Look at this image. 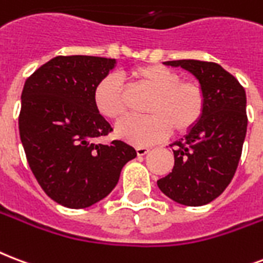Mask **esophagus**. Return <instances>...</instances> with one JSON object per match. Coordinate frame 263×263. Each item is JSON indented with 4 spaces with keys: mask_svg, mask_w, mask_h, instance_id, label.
Returning a JSON list of instances; mask_svg holds the SVG:
<instances>
[{
    "mask_svg": "<svg viewBox=\"0 0 263 263\" xmlns=\"http://www.w3.org/2000/svg\"><path fill=\"white\" fill-rule=\"evenodd\" d=\"M147 152H149V147H146V146H138L136 147V154L138 156H145Z\"/></svg>",
    "mask_w": 263,
    "mask_h": 263,
    "instance_id": "obj_1",
    "label": "esophagus"
}]
</instances>
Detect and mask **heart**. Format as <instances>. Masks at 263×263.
I'll use <instances>...</instances> for the list:
<instances>
[{
    "label": "heart",
    "instance_id": "b5f03b06",
    "mask_svg": "<svg viewBox=\"0 0 263 263\" xmlns=\"http://www.w3.org/2000/svg\"><path fill=\"white\" fill-rule=\"evenodd\" d=\"M131 77L140 87L149 89L153 96L147 105L150 116L128 118L118 124L120 138L134 145H150L174 129L186 134L203 118L207 95L196 80H182L180 73L163 65H143L131 70ZM93 103L102 116L121 120L127 114V95L121 78L107 74L96 84Z\"/></svg>",
    "mask_w": 263,
    "mask_h": 263
}]
</instances>
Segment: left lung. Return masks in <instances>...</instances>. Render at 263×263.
Here are the masks:
<instances>
[{"mask_svg": "<svg viewBox=\"0 0 263 263\" xmlns=\"http://www.w3.org/2000/svg\"><path fill=\"white\" fill-rule=\"evenodd\" d=\"M165 65L193 74L205 89L207 106L200 123L171 145L175 164L157 185L176 203L198 207L222 194L237 170L248 123L246 91L214 62L183 59Z\"/></svg>", "mask_w": 263, "mask_h": 263, "instance_id": "1", "label": "left lung"}]
</instances>
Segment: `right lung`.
<instances>
[{"label": "right lung", "instance_id": "right-lung-1", "mask_svg": "<svg viewBox=\"0 0 263 263\" xmlns=\"http://www.w3.org/2000/svg\"><path fill=\"white\" fill-rule=\"evenodd\" d=\"M114 66L99 56H56L26 80L22 145L40 186L63 207L87 208L105 198L136 157L123 140L96 143L113 128L96 109L93 89Z\"/></svg>", "mask_w": 263, "mask_h": 263}]
</instances>
